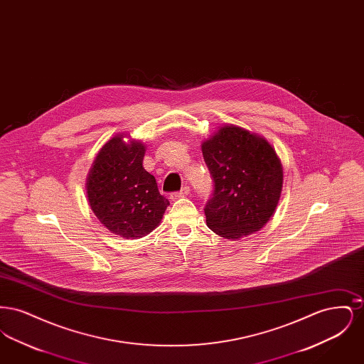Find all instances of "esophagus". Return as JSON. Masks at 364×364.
Instances as JSON below:
<instances>
[{
	"instance_id": "esophagus-1",
	"label": "esophagus",
	"mask_w": 364,
	"mask_h": 364,
	"mask_svg": "<svg viewBox=\"0 0 364 364\" xmlns=\"http://www.w3.org/2000/svg\"><path fill=\"white\" fill-rule=\"evenodd\" d=\"M190 187H183L181 190L171 193V199H178V198H184L187 195H190Z\"/></svg>"
}]
</instances>
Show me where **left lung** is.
I'll list each match as a JSON object with an SVG mask.
<instances>
[{
  "label": "left lung",
  "mask_w": 364,
  "mask_h": 364,
  "mask_svg": "<svg viewBox=\"0 0 364 364\" xmlns=\"http://www.w3.org/2000/svg\"><path fill=\"white\" fill-rule=\"evenodd\" d=\"M202 153L214 186L205 206L208 228L226 239H240L266 225L277 208L284 177L273 147L226 125L203 141Z\"/></svg>",
  "instance_id": "obj_1"
}]
</instances>
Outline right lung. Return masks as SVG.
<instances>
[{"label":"right lung","mask_w":364,"mask_h":364,"mask_svg":"<svg viewBox=\"0 0 364 364\" xmlns=\"http://www.w3.org/2000/svg\"><path fill=\"white\" fill-rule=\"evenodd\" d=\"M144 146L110 139L87 177L91 210L110 232L139 239L159 225L169 200L159 193L156 177L143 168Z\"/></svg>","instance_id":"1"}]
</instances>
